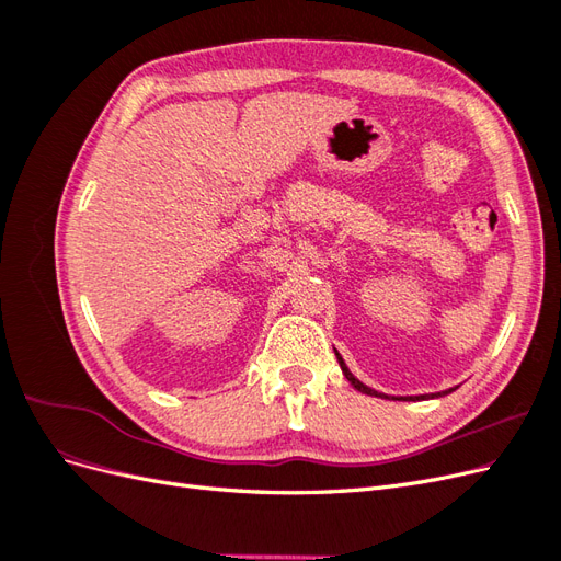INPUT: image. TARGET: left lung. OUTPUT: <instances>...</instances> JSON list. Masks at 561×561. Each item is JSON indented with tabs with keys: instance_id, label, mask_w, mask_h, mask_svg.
Wrapping results in <instances>:
<instances>
[{
	"instance_id": "8db88e82",
	"label": "left lung",
	"mask_w": 561,
	"mask_h": 561,
	"mask_svg": "<svg viewBox=\"0 0 561 561\" xmlns=\"http://www.w3.org/2000/svg\"><path fill=\"white\" fill-rule=\"evenodd\" d=\"M334 353H336V351H334ZM336 360H339V367H342V371H344V377L351 381V386H353L355 390H360V393H365V396H375V398H383V400H431V398H443V396L451 393V390H456V388H447V390H439V393H428V396H410V398H396V396H386V393H379V390H375V388L365 386L360 379H355V377L351 375V369L346 367L344 358H342V355H339V353H336Z\"/></svg>"
}]
</instances>
